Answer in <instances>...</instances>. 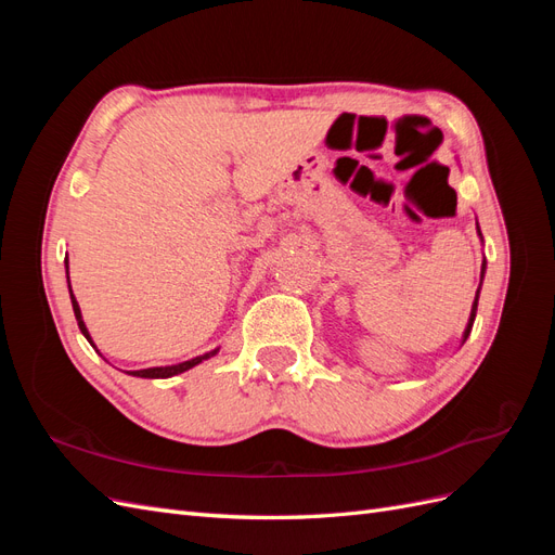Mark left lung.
Masks as SVG:
<instances>
[{"label":"left lung","mask_w":555,"mask_h":555,"mask_svg":"<svg viewBox=\"0 0 555 555\" xmlns=\"http://www.w3.org/2000/svg\"><path fill=\"white\" fill-rule=\"evenodd\" d=\"M479 229V227H477ZM479 236H481V231H479ZM483 268H486V261H483V266H481V278H483ZM477 300H479V289H477V296H475V306H473V314H469V324H467V328H465V338L463 340H467V335H469V331H473V324H475V317H477Z\"/></svg>","instance_id":"8db88e82"}]
</instances>
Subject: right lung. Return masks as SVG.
Wrapping results in <instances>:
<instances>
[{
	"instance_id": "obj_1",
	"label": "right lung",
	"mask_w": 555,
	"mask_h": 555,
	"mask_svg": "<svg viewBox=\"0 0 555 555\" xmlns=\"http://www.w3.org/2000/svg\"><path fill=\"white\" fill-rule=\"evenodd\" d=\"M69 292H72V284H69ZM72 306H74V314H76V319H78V326H80L82 335H86V338L90 340V333H88L86 324H82V319H80V308H78V304H76L74 294H72ZM90 343H92V340H90ZM92 347H94V345H92ZM215 351H217V349H215ZM215 351H210V354H204V357H196V359H192V361L178 363V365H166V367H145V371H131L129 375H133V377H173V375H180V373H184V371H190V367H194L196 363L210 359V357L215 354Z\"/></svg>"
}]
</instances>
